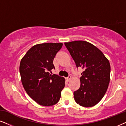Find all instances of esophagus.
Instances as JSON below:
<instances>
[{
  "label": "esophagus",
  "mask_w": 126,
  "mask_h": 126,
  "mask_svg": "<svg viewBox=\"0 0 126 126\" xmlns=\"http://www.w3.org/2000/svg\"><path fill=\"white\" fill-rule=\"evenodd\" d=\"M71 77L70 76H68L66 78V80L67 81H69L70 80V79H71Z\"/></svg>",
  "instance_id": "esophagus-1"
}]
</instances>
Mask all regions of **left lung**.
<instances>
[{
	"label": "left lung",
	"mask_w": 126,
	"mask_h": 126,
	"mask_svg": "<svg viewBox=\"0 0 126 126\" xmlns=\"http://www.w3.org/2000/svg\"><path fill=\"white\" fill-rule=\"evenodd\" d=\"M76 63L81 67L80 87L74 92V99L84 107L95 106L105 94L110 81V66L103 53L94 45L84 41L65 42Z\"/></svg>",
	"instance_id": "obj_1"
}]
</instances>
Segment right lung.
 <instances>
[{
  "label": "right lung",
  "mask_w": 126,
  "mask_h": 126,
  "mask_svg": "<svg viewBox=\"0 0 126 126\" xmlns=\"http://www.w3.org/2000/svg\"><path fill=\"white\" fill-rule=\"evenodd\" d=\"M62 46V43L36 45L21 60L20 73L24 88L41 105L49 106L58 103L65 86L64 78L50 74L55 68L53 59Z\"/></svg>",
  "instance_id": "add662e5"
}]
</instances>
